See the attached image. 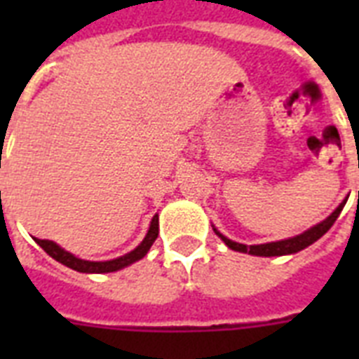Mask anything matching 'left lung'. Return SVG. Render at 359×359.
I'll list each match as a JSON object with an SVG mask.
<instances>
[{
    "instance_id": "left-lung-1",
    "label": "left lung",
    "mask_w": 359,
    "mask_h": 359,
    "mask_svg": "<svg viewBox=\"0 0 359 359\" xmlns=\"http://www.w3.org/2000/svg\"><path fill=\"white\" fill-rule=\"evenodd\" d=\"M345 207V203H341L339 207L335 208V212H332V216L320 222L318 225L307 229L306 233L294 236V238H287V240H279V242H270V244H259V245H245L238 244V242H233V240L225 238L222 233L214 229V233L224 240L225 244L229 245L231 250L242 251V253H251V255H261V257H278V255H289V253H296V251L304 250L307 245H311L313 242H317L324 233H328V229L335 224V219L339 218L341 210Z\"/></svg>"
}]
</instances>
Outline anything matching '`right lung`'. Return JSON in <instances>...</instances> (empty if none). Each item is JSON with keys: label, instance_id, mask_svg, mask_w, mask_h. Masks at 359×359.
Returning a JSON list of instances; mask_svg holds the SVG:
<instances>
[{"label": "right lung", "instance_id": "1", "mask_svg": "<svg viewBox=\"0 0 359 359\" xmlns=\"http://www.w3.org/2000/svg\"><path fill=\"white\" fill-rule=\"evenodd\" d=\"M158 238V214L152 218L151 227H149V233H147L145 240L141 242L134 251H130L126 255L119 257V259H114V261H104V262H93V261H83V259H78L69 251L61 250L57 244H53L50 240H41L35 238V242L41 245L42 250L46 251L48 255L53 257L55 261L65 264V266L72 268L76 272L83 273H106V272H115V270H121V268L128 266L132 262L140 261L147 255V251L151 250L152 242Z\"/></svg>", "mask_w": 359, "mask_h": 359}]
</instances>
